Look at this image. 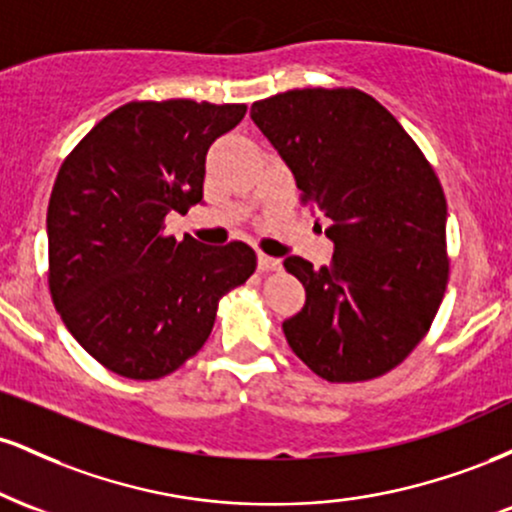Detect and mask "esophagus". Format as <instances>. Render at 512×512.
Here are the masks:
<instances>
[{"instance_id": "1", "label": "esophagus", "mask_w": 512, "mask_h": 512, "mask_svg": "<svg viewBox=\"0 0 512 512\" xmlns=\"http://www.w3.org/2000/svg\"><path fill=\"white\" fill-rule=\"evenodd\" d=\"M257 267H260V272H279L281 262L276 260V257H269L260 252V255H257Z\"/></svg>"}]
</instances>
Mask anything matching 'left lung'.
<instances>
[{
    "label": "left lung",
    "mask_w": 512,
    "mask_h": 512,
    "mask_svg": "<svg viewBox=\"0 0 512 512\" xmlns=\"http://www.w3.org/2000/svg\"><path fill=\"white\" fill-rule=\"evenodd\" d=\"M250 117L284 158L310 214L330 219L332 262L284 260L305 305L286 342L330 383H363L431 330L450 276L443 187L404 127L358 88H293Z\"/></svg>",
    "instance_id": "left-lung-1"
}]
</instances>
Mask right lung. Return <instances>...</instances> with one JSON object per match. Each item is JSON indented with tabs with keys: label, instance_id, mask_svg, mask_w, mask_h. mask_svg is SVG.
Here are the masks:
<instances>
[{
	"label": "right lung",
	"instance_id": "obj_1",
	"mask_svg": "<svg viewBox=\"0 0 512 512\" xmlns=\"http://www.w3.org/2000/svg\"><path fill=\"white\" fill-rule=\"evenodd\" d=\"M243 103L132 101L64 158L48 204V284L72 337L129 380H158L202 349L219 301L257 267L250 245L166 236L202 202L209 146Z\"/></svg>",
	"mask_w": 512,
	"mask_h": 512
}]
</instances>
